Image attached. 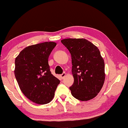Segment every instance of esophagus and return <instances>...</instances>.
Masks as SVG:
<instances>
[{
  "mask_svg": "<svg viewBox=\"0 0 128 128\" xmlns=\"http://www.w3.org/2000/svg\"><path fill=\"white\" fill-rule=\"evenodd\" d=\"M66 73H62V74H60V77H61L62 79H64V78L65 77V76H66Z\"/></svg>",
  "mask_w": 128,
  "mask_h": 128,
  "instance_id": "esophagus-1",
  "label": "esophagus"
}]
</instances>
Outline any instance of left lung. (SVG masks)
I'll use <instances>...</instances> for the list:
<instances>
[{
    "label": "left lung",
    "instance_id": "obj_1",
    "mask_svg": "<svg viewBox=\"0 0 128 128\" xmlns=\"http://www.w3.org/2000/svg\"><path fill=\"white\" fill-rule=\"evenodd\" d=\"M70 53L74 82L71 94L80 100L94 98L100 92L105 80L104 62L98 47L83 38L61 40Z\"/></svg>",
    "mask_w": 128,
    "mask_h": 128
}]
</instances>
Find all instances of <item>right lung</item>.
<instances>
[{
    "instance_id": "obj_1",
    "label": "right lung",
    "mask_w": 128,
    "mask_h": 128,
    "mask_svg": "<svg viewBox=\"0 0 128 128\" xmlns=\"http://www.w3.org/2000/svg\"><path fill=\"white\" fill-rule=\"evenodd\" d=\"M56 43L32 45L15 59L14 75L21 92L34 103L45 104L52 100L60 81L51 74L48 58Z\"/></svg>"
}]
</instances>
